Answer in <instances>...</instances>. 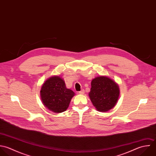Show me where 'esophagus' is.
I'll list each match as a JSON object with an SVG mask.
<instances>
[{
	"instance_id": "esophagus-1",
	"label": "esophagus",
	"mask_w": 156,
	"mask_h": 156,
	"mask_svg": "<svg viewBox=\"0 0 156 156\" xmlns=\"http://www.w3.org/2000/svg\"><path fill=\"white\" fill-rule=\"evenodd\" d=\"M84 93H85V90H82L80 91H79V94H84Z\"/></svg>"
}]
</instances>
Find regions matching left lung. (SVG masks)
I'll use <instances>...</instances> for the list:
<instances>
[{"label":"left lung","instance_id":"1","mask_svg":"<svg viewBox=\"0 0 156 156\" xmlns=\"http://www.w3.org/2000/svg\"><path fill=\"white\" fill-rule=\"evenodd\" d=\"M89 96L99 111H108L117 103L120 90L119 85L107 76H99L91 81Z\"/></svg>","mask_w":156,"mask_h":156}]
</instances>
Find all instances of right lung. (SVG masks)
<instances>
[{
	"label": "right lung",
	"instance_id": "right-lung-1",
	"mask_svg": "<svg viewBox=\"0 0 156 156\" xmlns=\"http://www.w3.org/2000/svg\"><path fill=\"white\" fill-rule=\"evenodd\" d=\"M74 94L71 90L66 88L64 80L58 76L48 79L41 90L42 103L55 113L66 111Z\"/></svg>",
	"mask_w": 156,
	"mask_h": 156
}]
</instances>
